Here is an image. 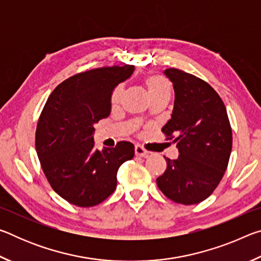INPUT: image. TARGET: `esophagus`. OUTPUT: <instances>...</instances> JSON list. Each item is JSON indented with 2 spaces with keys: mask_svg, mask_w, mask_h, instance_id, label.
Wrapping results in <instances>:
<instances>
[{
  "mask_svg": "<svg viewBox=\"0 0 261 261\" xmlns=\"http://www.w3.org/2000/svg\"><path fill=\"white\" fill-rule=\"evenodd\" d=\"M135 154H136V156H146L147 151L141 147L140 145H136V146H135Z\"/></svg>",
  "mask_w": 261,
  "mask_h": 261,
  "instance_id": "1",
  "label": "esophagus"
}]
</instances>
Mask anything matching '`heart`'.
Here are the masks:
<instances>
[{
    "label": "heart",
    "mask_w": 261,
    "mask_h": 261,
    "mask_svg": "<svg viewBox=\"0 0 261 261\" xmlns=\"http://www.w3.org/2000/svg\"><path fill=\"white\" fill-rule=\"evenodd\" d=\"M144 83H145V86L147 88L149 99L151 100L155 98H160V96H167V98H169L170 96V92H171L170 83L165 76H162V74H158V73L148 74V76L145 78ZM122 93H123L122 85H118L114 88L112 92V96H110V102H112V106H117L120 103Z\"/></svg>",
    "instance_id": "1"
}]
</instances>
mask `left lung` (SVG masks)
I'll list each match as a JSON object with an SVG mask.
<instances>
[{
    "mask_svg": "<svg viewBox=\"0 0 261 261\" xmlns=\"http://www.w3.org/2000/svg\"><path fill=\"white\" fill-rule=\"evenodd\" d=\"M175 102L171 118L162 127L179 155L165 156L167 169L156 184L177 204L193 205L208 198L222 179L230 158L232 132L226 106L210 84L178 69H167Z\"/></svg>",
    "mask_w": 261,
    "mask_h": 261,
    "instance_id": "obj_1",
    "label": "left lung"
}]
</instances>
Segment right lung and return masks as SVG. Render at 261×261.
Instances as JSON below:
<instances>
[{"mask_svg":"<svg viewBox=\"0 0 261 261\" xmlns=\"http://www.w3.org/2000/svg\"><path fill=\"white\" fill-rule=\"evenodd\" d=\"M135 67H105L74 74L48 98L35 131V148L53 190L79 207L100 204L117 185V170L135 155V146L120 141L102 151L94 146V125L110 114V96Z\"/></svg>","mask_w":261,"mask_h":261,"instance_id":"obj_1","label":"right lung"}]
</instances>
